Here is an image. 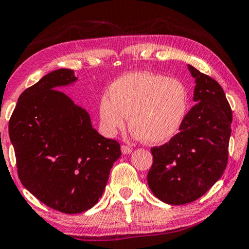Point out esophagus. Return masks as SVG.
<instances>
[{"instance_id": "34e87169", "label": "esophagus", "mask_w": 249, "mask_h": 249, "mask_svg": "<svg viewBox=\"0 0 249 249\" xmlns=\"http://www.w3.org/2000/svg\"><path fill=\"white\" fill-rule=\"evenodd\" d=\"M121 152H122V154H130V153L132 152V149H131V147H129V146H127V145H122Z\"/></svg>"}]
</instances>
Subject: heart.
<instances>
[{
  "label": "heart",
  "mask_w": 249,
  "mask_h": 249,
  "mask_svg": "<svg viewBox=\"0 0 249 249\" xmlns=\"http://www.w3.org/2000/svg\"><path fill=\"white\" fill-rule=\"evenodd\" d=\"M100 102V120L107 134L124 127L127 115L137 137L162 144L178 134L188 110V91L181 81L136 71L114 80Z\"/></svg>",
  "instance_id": "b5f03b06"
}]
</instances>
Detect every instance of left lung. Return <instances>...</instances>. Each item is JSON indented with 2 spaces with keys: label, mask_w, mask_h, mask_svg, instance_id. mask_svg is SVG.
<instances>
[{
  "label": "left lung",
  "mask_w": 249,
  "mask_h": 249,
  "mask_svg": "<svg viewBox=\"0 0 249 249\" xmlns=\"http://www.w3.org/2000/svg\"><path fill=\"white\" fill-rule=\"evenodd\" d=\"M195 78L194 102L180 131L151 149L148 187L171 205L192 203L222 177L228 164L232 111L216 80L188 66Z\"/></svg>",
  "instance_id": "obj_1"
}]
</instances>
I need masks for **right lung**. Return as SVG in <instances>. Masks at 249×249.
<instances>
[{
	"mask_svg": "<svg viewBox=\"0 0 249 249\" xmlns=\"http://www.w3.org/2000/svg\"><path fill=\"white\" fill-rule=\"evenodd\" d=\"M59 69L27 88L9 121L20 181L51 209L67 214L89 210L101 198L120 144L91 125L89 114L59 87L74 83Z\"/></svg>",
	"mask_w": 249,
	"mask_h": 249,
	"instance_id": "add662e5",
	"label": "right lung"
}]
</instances>
